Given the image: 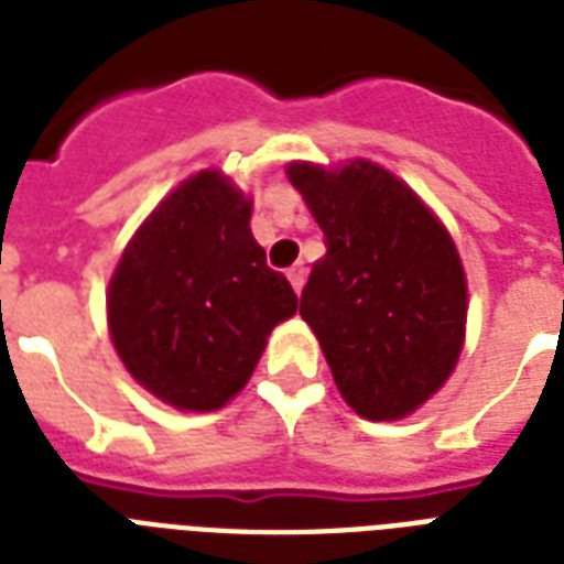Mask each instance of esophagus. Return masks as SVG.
<instances>
[{
	"label": "esophagus",
	"mask_w": 564,
	"mask_h": 564,
	"mask_svg": "<svg viewBox=\"0 0 564 564\" xmlns=\"http://www.w3.org/2000/svg\"><path fill=\"white\" fill-rule=\"evenodd\" d=\"M286 278H290L292 290L301 292V286H304V278H307V269H304V263H292L290 269H286Z\"/></svg>",
	"instance_id": "1"
}]
</instances>
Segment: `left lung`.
Listing matches in <instances>:
<instances>
[{
	"label": "left lung",
	"instance_id": "8db88e82",
	"mask_svg": "<svg viewBox=\"0 0 564 564\" xmlns=\"http://www.w3.org/2000/svg\"><path fill=\"white\" fill-rule=\"evenodd\" d=\"M292 187L325 234L301 292L339 392L371 421L410 415L454 371L465 272L454 239L403 181L369 161L292 163Z\"/></svg>",
	"mask_w": 564,
	"mask_h": 564
}]
</instances>
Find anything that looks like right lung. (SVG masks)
Returning a JSON list of instances; mask_svg holds the SVG:
<instances>
[{
  "label": "right lung",
  "mask_w": 564,
  "mask_h": 564,
  "mask_svg": "<svg viewBox=\"0 0 564 564\" xmlns=\"http://www.w3.org/2000/svg\"><path fill=\"white\" fill-rule=\"evenodd\" d=\"M248 221L242 193L198 172L145 219L110 281L119 357L178 410H219L248 383L272 327L299 310Z\"/></svg>",
  "instance_id": "right-lung-1"
}]
</instances>
